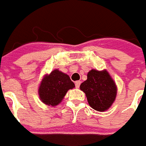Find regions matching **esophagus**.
I'll list each match as a JSON object with an SVG mask.
<instances>
[{
    "mask_svg": "<svg viewBox=\"0 0 146 146\" xmlns=\"http://www.w3.org/2000/svg\"><path fill=\"white\" fill-rule=\"evenodd\" d=\"M80 84H81V82H80V81H76V82H75V87L79 88V86H80Z\"/></svg>",
    "mask_w": 146,
    "mask_h": 146,
    "instance_id": "1",
    "label": "esophagus"
}]
</instances>
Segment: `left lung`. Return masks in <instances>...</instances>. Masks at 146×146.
I'll return each mask as SVG.
<instances>
[{
  "label": "left lung",
  "instance_id": "8db88e82",
  "mask_svg": "<svg viewBox=\"0 0 146 146\" xmlns=\"http://www.w3.org/2000/svg\"><path fill=\"white\" fill-rule=\"evenodd\" d=\"M80 90L86 94L90 106L98 111L110 108L117 94L116 85L106 70L89 71L87 79L80 85Z\"/></svg>",
  "mask_w": 146,
  "mask_h": 146
}]
</instances>
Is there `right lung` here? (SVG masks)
Segmentation results:
<instances>
[{
  "label": "right lung",
  "mask_w": 146,
  "mask_h": 146,
  "mask_svg": "<svg viewBox=\"0 0 146 146\" xmlns=\"http://www.w3.org/2000/svg\"><path fill=\"white\" fill-rule=\"evenodd\" d=\"M74 87L75 84L70 77L56 69L42 78L38 88V95L44 104L54 107L61 102L67 92Z\"/></svg>",
  "instance_id": "1"
}]
</instances>
